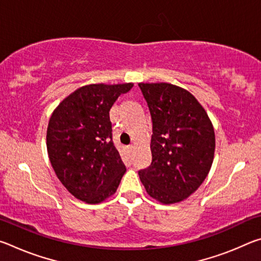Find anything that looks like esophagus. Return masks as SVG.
Segmentation results:
<instances>
[{
  "mask_svg": "<svg viewBox=\"0 0 261 261\" xmlns=\"http://www.w3.org/2000/svg\"><path fill=\"white\" fill-rule=\"evenodd\" d=\"M126 149L129 151V153H132V152H134V149H135V146H134V145H129V146L126 147Z\"/></svg>",
  "mask_w": 261,
  "mask_h": 261,
  "instance_id": "esophagus-1",
  "label": "esophagus"
}]
</instances>
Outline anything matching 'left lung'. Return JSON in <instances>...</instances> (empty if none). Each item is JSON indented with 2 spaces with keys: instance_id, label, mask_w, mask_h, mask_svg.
<instances>
[{
  "instance_id": "left-lung-1",
  "label": "left lung",
  "mask_w": 261,
  "mask_h": 261,
  "mask_svg": "<svg viewBox=\"0 0 261 261\" xmlns=\"http://www.w3.org/2000/svg\"><path fill=\"white\" fill-rule=\"evenodd\" d=\"M153 123L152 163L138 171L146 192L169 205L204 182L213 163L215 135L206 110L184 88L168 83H139Z\"/></svg>"
}]
</instances>
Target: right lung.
<instances>
[{
  "label": "right lung",
  "mask_w": 261,
  "mask_h": 261,
  "mask_svg": "<svg viewBox=\"0 0 261 261\" xmlns=\"http://www.w3.org/2000/svg\"><path fill=\"white\" fill-rule=\"evenodd\" d=\"M134 84H91L53 112L47 151L57 178L77 199L99 204L116 192L126 168L113 143L109 110Z\"/></svg>",
  "instance_id": "1"
}]
</instances>
